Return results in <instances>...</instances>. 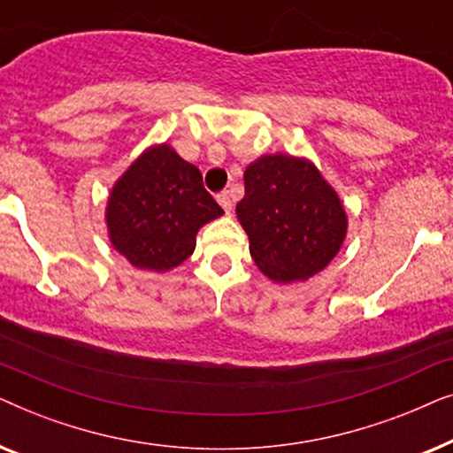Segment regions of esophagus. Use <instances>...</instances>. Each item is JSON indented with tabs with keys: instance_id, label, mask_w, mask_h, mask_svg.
I'll return each mask as SVG.
<instances>
[{
	"instance_id": "1",
	"label": "esophagus",
	"mask_w": 453,
	"mask_h": 453,
	"mask_svg": "<svg viewBox=\"0 0 453 453\" xmlns=\"http://www.w3.org/2000/svg\"><path fill=\"white\" fill-rule=\"evenodd\" d=\"M216 200H219V203L222 208H225V212L228 214L233 210V200H231V194L228 191H222V194L216 196Z\"/></svg>"
}]
</instances>
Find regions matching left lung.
Returning <instances> with one entry per match:
<instances>
[{
  "instance_id": "1",
  "label": "left lung",
  "mask_w": 453,
  "mask_h": 453,
  "mask_svg": "<svg viewBox=\"0 0 453 453\" xmlns=\"http://www.w3.org/2000/svg\"><path fill=\"white\" fill-rule=\"evenodd\" d=\"M237 219L256 265L270 280L290 284L319 274L349 231L340 196L309 158L264 154L243 173Z\"/></svg>"
}]
</instances>
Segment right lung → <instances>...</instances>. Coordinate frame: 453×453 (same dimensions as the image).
I'll return each instance as SVG.
<instances>
[{
    "label": "right lung",
    "instance_id": "obj_1",
    "mask_svg": "<svg viewBox=\"0 0 453 453\" xmlns=\"http://www.w3.org/2000/svg\"><path fill=\"white\" fill-rule=\"evenodd\" d=\"M225 214L202 173L169 144L146 148L117 179L104 220L115 251L140 270L169 272L196 250V234Z\"/></svg>",
    "mask_w": 453,
    "mask_h": 453
}]
</instances>
